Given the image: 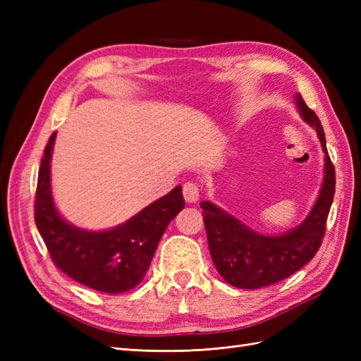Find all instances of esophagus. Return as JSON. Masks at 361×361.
<instances>
[{
	"label": "esophagus",
	"instance_id": "34e87169",
	"mask_svg": "<svg viewBox=\"0 0 361 361\" xmlns=\"http://www.w3.org/2000/svg\"><path fill=\"white\" fill-rule=\"evenodd\" d=\"M183 199L187 203H195L200 197V188H199V183L195 182H187L183 185Z\"/></svg>",
	"mask_w": 361,
	"mask_h": 361
}]
</instances>
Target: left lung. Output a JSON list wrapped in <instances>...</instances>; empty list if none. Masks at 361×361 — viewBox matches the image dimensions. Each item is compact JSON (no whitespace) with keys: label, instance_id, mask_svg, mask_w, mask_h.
<instances>
[{"label":"left lung","instance_id":"8db88e82","mask_svg":"<svg viewBox=\"0 0 361 361\" xmlns=\"http://www.w3.org/2000/svg\"><path fill=\"white\" fill-rule=\"evenodd\" d=\"M297 110L310 125L324 150V179L307 216L288 232L264 235L212 202H202L211 257L220 276L235 288L259 289L292 276L313 259L325 233L326 216L336 191V174L318 116L295 94Z\"/></svg>","mask_w":361,"mask_h":361}]
</instances>
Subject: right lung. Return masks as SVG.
Segmentation results:
<instances>
[{
  "mask_svg": "<svg viewBox=\"0 0 361 361\" xmlns=\"http://www.w3.org/2000/svg\"><path fill=\"white\" fill-rule=\"evenodd\" d=\"M54 133L43 154L36 191L35 220L49 255L64 274L105 293H123L145 279L161 238L185 206L178 185L164 197L141 209L125 223L106 231L73 226L56 206L51 190Z\"/></svg>",
  "mask_w": 361,
  "mask_h": 361,
  "instance_id": "obj_1",
  "label": "right lung"
}]
</instances>
